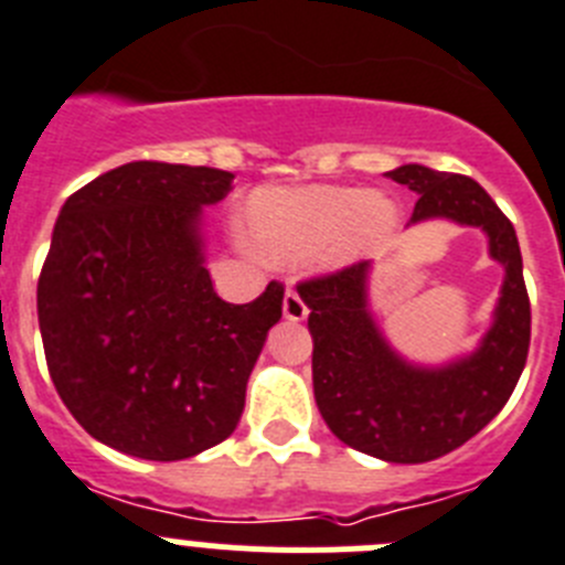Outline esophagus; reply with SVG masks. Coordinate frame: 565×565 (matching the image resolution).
<instances>
[{
  "mask_svg": "<svg viewBox=\"0 0 565 565\" xmlns=\"http://www.w3.org/2000/svg\"><path fill=\"white\" fill-rule=\"evenodd\" d=\"M282 313H286V319H291V322H302V319L308 317V306L302 302V297H299L297 291H291V288H288L286 297H282Z\"/></svg>",
  "mask_w": 565,
  "mask_h": 565,
  "instance_id": "34e87169",
  "label": "esophagus"
}]
</instances>
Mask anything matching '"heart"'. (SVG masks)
Instances as JSON below:
<instances>
[{
  "mask_svg": "<svg viewBox=\"0 0 565 565\" xmlns=\"http://www.w3.org/2000/svg\"><path fill=\"white\" fill-rule=\"evenodd\" d=\"M243 217L263 257H311L333 271L382 248L396 232L398 209L391 198L356 186H263L248 194Z\"/></svg>",
  "mask_w": 565,
  "mask_h": 565,
  "instance_id": "obj_1",
  "label": "heart"
}]
</instances>
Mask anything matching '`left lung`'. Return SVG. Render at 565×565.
Masks as SVG:
<instances>
[{"instance_id":"1","label":"left lung","mask_w":565,"mask_h":565,"mask_svg":"<svg viewBox=\"0 0 565 565\" xmlns=\"http://www.w3.org/2000/svg\"><path fill=\"white\" fill-rule=\"evenodd\" d=\"M418 194L407 226L450 221L481 228L503 266L492 326L472 353L444 364L404 359L371 311L373 263L299 282L313 337V398L333 436L393 463L441 458L481 433L515 391L529 353L526 286L515 226L472 178L404 163L387 172Z\"/></svg>"}]
</instances>
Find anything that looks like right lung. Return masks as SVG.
<instances>
[{"mask_svg":"<svg viewBox=\"0 0 565 565\" xmlns=\"http://www.w3.org/2000/svg\"><path fill=\"white\" fill-rule=\"evenodd\" d=\"M234 174L132 161L58 212L36 288L50 379L96 441L181 461L234 433L282 286L223 302L206 268L203 209Z\"/></svg>","mask_w":565,"mask_h":565,"instance_id":"right-lung-1","label":"right lung"}]
</instances>
